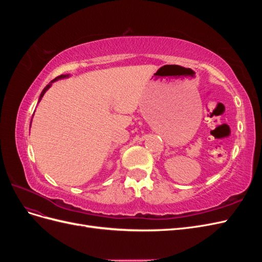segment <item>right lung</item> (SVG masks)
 Here are the masks:
<instances>
[{
	"label": "right lung",
	"instance_id": "right-lung-1",
	"mask_svg": "<svg viewBox=\"0 0 262 262\" xmlns=\"http://www.w3.org/2000/svg\"><path fill=\"white\" fill-rule=\"evenodd\" d=\"M66 77H69V74H66V75H60V76H58V77H55V78H54V80H52V81H51V83H50L49 85H47V86L45 87V89H43V91L41 92V94H40V97H39V100H38V102L41 100V98L43 97V95H45V93H46L47 91H48V90H49V87L51 86V84H52L53 82H55V81H58V80H61V78H66ZM30 124H31V121H30Z\"/></svg>",
	"mask_w": 262,
	"mask_h": 262
}]
</instances>
